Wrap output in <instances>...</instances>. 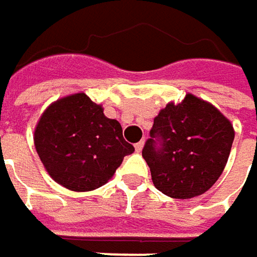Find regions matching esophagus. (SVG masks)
I'll return each instance as SVG.
<instances>
[{
  "label": "esophagus",
  "instance_id": "1",
  "mask_svg": "<svg viewBox=\"0 0 257 257\" xmlns=\"http://www.w3.org/2000/svg\"><path fill=\"white\" fill-rule=\"evenodd\" d=\"M143 146H145V140H140L139 143L135 145V149H136V152H140L142 149H143Z\"/></svg>",
  "mask_w": 257,
  "mask_h": 257
}]
</instances>
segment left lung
I'll return each mask as SVG.
<instances>
[{"mask_svg": "<svg viewBox=\"0 0 257 257\" xmlns=\"http://www.w3.org/2000/svg\"><path fill=\"white\" fill-rule=\"evenodd\" d=\"M234 140V128L212 103L187 93L170 102L154 119L142 155L154 186L174 199L208 192L222 174Z\"/></svg>", "mask_w": 257, "mask_h": 257, "instance_id": "left-lung-1", "label": "left lung"}]
</instances>
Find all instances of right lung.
Listing matches in <instances>:
<instances>
[{
	"instance_id": "1",
	"label": "right lung",
	"mask_w": 257,
	"mask_h": 257,
	"mask_svg": "<svg viewBox=\"0 0 257 257\" xmlns=\"http://www.w3.org/2000/svg\"><path fill=\"white\" fill-rule=\"evenodd\" d=\"M35 148L48 174L73 192H90L111 180L125 155L135 152L117 119L84 93L51 103L35 128Z\"/></svg>"
}]
</instances>
